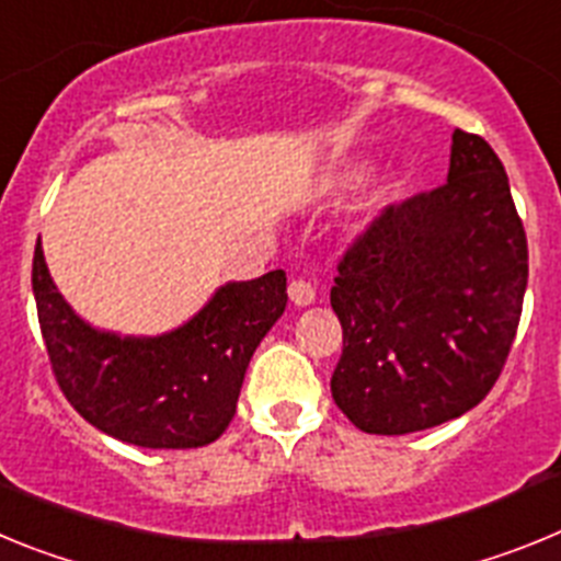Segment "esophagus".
<instances>
[{"mask_svg":"<svg viewBox=\"0 0 561 561\" xmlns=\"http://www.w3.org/2000/svg\"><path fill=\"white\" fill-rule=\"evenodd\" d=\"M289 300L295 306H311L314 304V286L304 280V277H297V280L289 284Z\"/></svg>","mask_w":561,"mask_h":561,"instance_id":"1","label":"esophagus"}]
</instances>
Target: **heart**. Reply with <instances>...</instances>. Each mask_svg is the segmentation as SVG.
Segmentation results:
<instances>
[{"label": "heart", "instance_id": "1", "mask_svg": "<svg viewBox=\"0 0 561 561\" xmlns=\"http://www.w3.org/2000/svg\"><path fill=\"white\" fill-rule=\"evenodd\" d=\"M356 180H359V173H354V176H351V182H356Z\"/></svg>", "mask_w": 561, "mask_h": 561}]
</instances>
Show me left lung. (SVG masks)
Segmentation results:
<instances>
[{"label":"left lung","mask_w":561,"mask_h":561,"mask_svg":"<svg viewBox=\"0 0 561 561\" xmlns=\"http://www.w3.org/2000/svg\"><path fill=\"white\" fill-rule=\"evenodd\" d=\"M336 272L331 396L354 427L408 435L480 404L528 284V241L492 146L455 128L447 182L385 207Z\"/></svg>","instance_id":"1"}]
</instances>
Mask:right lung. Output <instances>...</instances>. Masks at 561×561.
Here are the masks:
<instances>
[{
    "mask_svg": "<svg viewBox=\"0 0 561 561\" xmlns=\"http://www.w3.org/2000/svg\"><path fill=\"white\" fill-rule=\"evenodd\" d=\"M33 295L58 388L101 433L146 449H193L236 415L247 365L286 309V272L225 284L185 325L160 336L98 331L56 289L42 241Z\"/></svg>",
    "mask_w": 561,
    "mask_h": 561,
    "instance_id": "obj_1",
    "label": "right lung"
}]
</instances>
